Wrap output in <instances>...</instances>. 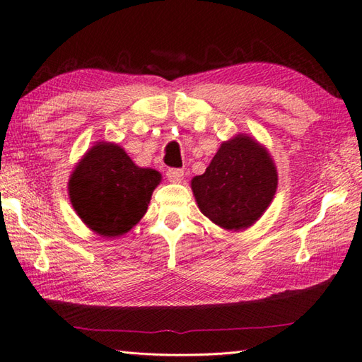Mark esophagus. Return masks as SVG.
<instances>
[{"label": "esophagus", "mask_w": 362, "mask_h": 362, "mask_svg": "<svg viewBox=\"0 0 362 362\" xmlns=\"http://www.w3.org/2000/svg\"><path fill=\"white\" fill-rule=\"evenodd\" d=\"M167 178L172 182H181L184 178V170H181V168H168Z\"/></svg>", "instance_id": "obj_1"}]
</instances>
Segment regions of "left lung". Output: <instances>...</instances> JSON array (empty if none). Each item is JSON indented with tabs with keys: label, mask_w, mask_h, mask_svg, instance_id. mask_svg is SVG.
I'll return each mask as SVG.
<instances>
[{
	"label": "left lung",
	"mask_w": 362,
	"mask_h": 362,
	"mask_svg": "<svg viewBox=\"0 0 362 362\" xmlns=\"http://www.w3.org/2000/svg\"><path fill=\"white\" fill-rule=\"evenodd\" d=\"M198 208L223 230L252 226L274 200L278 173L264 146L247 134L220 145L203 175L190 181Z\"/></svg>",
	"instance_id": "obj_1"
}]
</instances>
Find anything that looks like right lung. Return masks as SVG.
<instances>
[{
  "label": "right lung",
  "mask_w": 362,
  "mask_h": 362,
  "mask_svg": "<svg viewBox=\"0 0 362 362\" xmlns=\"http://www.w3.org/2000/svg\"><path fill=\"white\" fill-rule=\"evenodd\" d=\"M159 182V172L137 167L122 146L97 142L71 172L69 195L93 233L119 238L145 216Z\"/></svg>",
  "instance_id": "right-lung-1"
}]
</instances>
